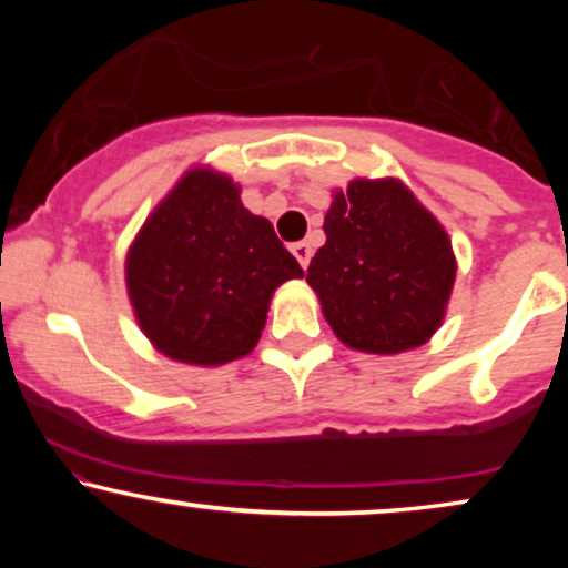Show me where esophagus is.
<instances>
[{
	"mask_svg": "<svg viewBox=\"0 0 568 568\" xmlns=\"http://www.w3.org/2000/svg\"><path fill=\"white\" fill-rule=\"evenodd\" d=\"M291 253L298 258V264H302L304 270H306V266H310V258H312V247L310 245H306V243H293L291 245Z\"/></svg>",
	"mask_w": 568,
	"mask_h": 568,
	"instance_id": "1",
	"label": "esophagus"
}]
</instances>
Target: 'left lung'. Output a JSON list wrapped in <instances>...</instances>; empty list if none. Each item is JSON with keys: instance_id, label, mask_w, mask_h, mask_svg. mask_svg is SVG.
<instances>
[{"instance_id": "left-lung-1", "label": "left lung", "mask_w": 568, "mask_h": 568, "mask_svg": "<svg viewBox=\"0 0 568 568\" xmlns=\"http://www.w3.org/2000/svg\"><path fill=\"white\" fill-rule=\"evenodd\" d=\"M323 230L306 283L347 347L395 355L438 331L456 277L452 240L400 181H352Z\"/></svg>"}]
</instances>
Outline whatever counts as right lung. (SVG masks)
Listing matches in <instances>:
<instances>
[{
  "mask_svg": "<svg viewBox=\"0 0 568 568\" xmlns=\"http://www.w3.org/2000/svg\"><path fill=\"white\" fill-rule=\"evenodd\" d=\"M143 334L168 357L221 366L256 347L277 285L304 270L226 175L192 171L149 216L128 253Z\"/></svg>",
  "mask_w": 568,
  "mask_h": 568,
  "instance_id": "obj_1",
  "label": "right lung"
}]
</instances>
